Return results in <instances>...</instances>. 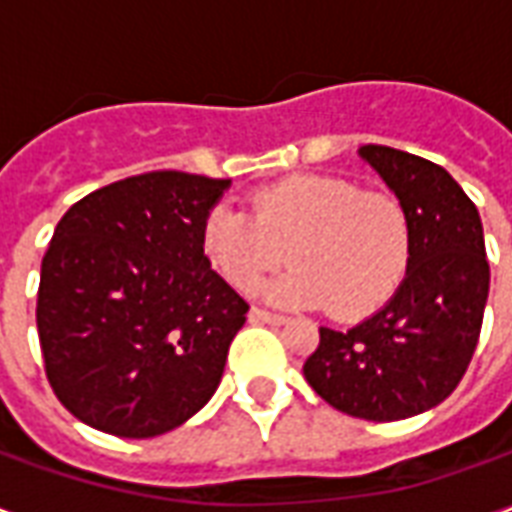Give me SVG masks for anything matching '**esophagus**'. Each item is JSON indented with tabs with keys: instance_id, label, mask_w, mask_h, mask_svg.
<instances>
[{
	"instance_id": "esophagus-1",
	"label": "esophagus",
	"mask_w": 512,
	"mask_h": 512,
	"mask_svg": "<svg viewBox=\"0 0 512 512\" xmlns=\"http://www.w3.org/2000/svg\"><path fill=\"white\" fill-rule=\"evenodd\" d=\"M252 321L257 323H268V326H282L285 323V315H277V312H268V310H260V307H252Z\"/></svg>"
}]
</instances>
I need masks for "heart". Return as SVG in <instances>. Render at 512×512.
Returning a JSON list of instances; mask_svg holds the SVG:
<instances>
[{"instance_id": "b5f03b06", "label": "heart", "mask_w": 512, "mask_h": 512, "mask_svg": "<svg viewBox=\"0 0 512 512\" xmlns=\"http://www.w3.org/2000/svg\"><path fill=\"white\" fill-rule=\"evenodd\" d=\"M406 208L351 180L304 175L271 183L252 197V213L219 202L205 213L200 249L208 266L241 293H252L285 263L268 296L288 307H326L359 321L395 296L411 266Z\"/></svg>"}]
</instances>
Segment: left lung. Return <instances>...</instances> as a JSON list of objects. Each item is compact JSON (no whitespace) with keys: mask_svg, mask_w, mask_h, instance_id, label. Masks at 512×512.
<instances>
[{"mask_svg":"<svg viewBox=\"0 0 512 512\" xmlns=\"http://www.w3.org/2000/svg\"><path fill=\"white\" fill-rule=\"evenodd\" d=\"M411 222V266L384 307L348 332L321 326L304 378L343 414L395 422L436 408L472 362L485 301L483 222L466 191L428 158L359 147Z\"/></svg>","mask_w":512,"mask_h":512,"instance_id":"1","label":"left lung"}]
</instances>
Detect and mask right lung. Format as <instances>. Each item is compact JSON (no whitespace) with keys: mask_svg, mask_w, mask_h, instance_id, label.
I'll use <instances>...</instances> for the list:
<instances>
[{"mask_svg":"<svg viewBox=\"0 0 512 512\" xmlns=\"http://www.w3.org/2000/svg\"><path fill=\"white\" fill-rule=\"evenodd\" d=\"M230 180L147 172L87 194L40 266L38 337L60 403L120 439H153L222 381L246 304L202 255Z\"/></svg>","mask_w":512,"mask_h":512,"instance_id":"right-lung-1","label":"right lung"}]
</instances>
